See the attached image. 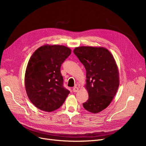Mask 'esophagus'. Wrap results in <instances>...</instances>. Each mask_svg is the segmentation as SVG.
I'll return each instance as SVG.
<instances>
[{"label":"esophagus","instance_id":"obj_1","mask_svg":"<svg viewBox=\"0 0 146 146\" xmlns=\"http://www.w3.org/2000/svg\"><path fill=\"white\" fill-rule=\"evenodd\" d=\"M72 90H73V92H78V88L77 86H75V87L73 88Z\"/></svg>","mask_w":146,"mask_h":146}]
</instances>
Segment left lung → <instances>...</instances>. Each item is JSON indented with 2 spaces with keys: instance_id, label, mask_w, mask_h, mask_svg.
Returning a JSON list of instances; mask_svg holds the SVG:
<instances>
[{
  "instance_id": "8db88e82",
  "label": "left lung",
  "mask_w": 146,
  "mask_h": 146,
  "mask_svg": "<svg viewBox=\"0 0 146 146\" xmlns=\"http://www.w3.org/2000/svg\"><path fill=\"white\" fill-rule=\"evenodd\" d=\"M74 54L86 71L89 98L83 104L84 108L93 113L102 111L111 103L119 87V72L114 57L104 47H78Z\"/></svg>"
}]
</instances>
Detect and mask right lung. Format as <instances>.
Listing matches in <instances>:
<instances>
[{
  "label": "right lung",
  "mask_w": 146,
  "mask_h": 146,
  "mask_svg": "<svg viewBox=\"0 0 146 146\" xmlns=\"http://www.w3.org/2000/svg\"><path fill=\"white\" fill-rule=\"evenodd\" d=\"M70 54L67 47L45 45L31 56L25 71V86L30 100L38 108L54 111L70 93L63 86L60 68Z\"/></svg>",
  "instance_id": "obj_1"
}]
</instances>
